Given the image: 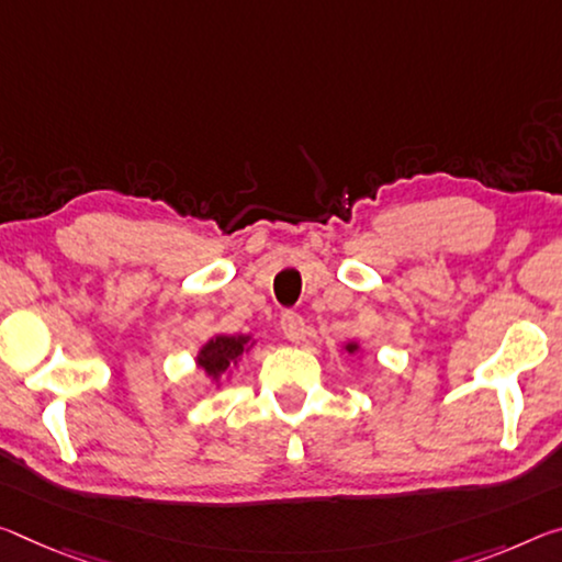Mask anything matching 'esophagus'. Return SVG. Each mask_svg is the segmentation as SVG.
<instances>
[{
  "label": "esophagus",
  "instance_id": "34e87169",
  "mask_svg": "<svg viewBox=\"0 0 562 562\" xmlns=\"http://www.w3.org/2000/svg\"><path fill=\"white\" fill-rule=\"evenodd\" d=\"M280 327L290 342H300L302 337H305V319H302L297 313H284L280 317Z\"/></svg>",
  "mask_w": 562,
  "mask_h": 562
}]
</instances>
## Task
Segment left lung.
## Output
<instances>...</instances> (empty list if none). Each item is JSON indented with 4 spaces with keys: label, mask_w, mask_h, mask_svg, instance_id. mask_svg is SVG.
<instances>
[{
    "label": "left lung",
    "mask_w": 562,
    "mask_h": 562,
    "mask_svg": "<svg viewBox=\"0 0 562 562\" xmlns=\"http://www.w3.org/2000/svg\"><path fill=\"white\" fill-rule=\"evenodd\" d=\"M345 350L352 355V352H358V350H360V345H358V342H347V345H345Z\"/></svg>",
    "instance_id": "1"
}]
</instances>
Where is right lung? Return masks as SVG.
<instances>
[{
    "label": "right lung",
    "instance_id": "obj_1",
    "mask_svg": "<svg viewBox=\"0 0 562 562\" xmlns=\"http://www.w3.org/2000/svg\"><path fill=\"white\" fill-rule=\"evenodd\" d=\"M252 347L249 335H217L202 345L198 364L212 380H220Z\"/></svg>",
    "mask_w": 562,
    "mask_h": 562
}]
</instances>
